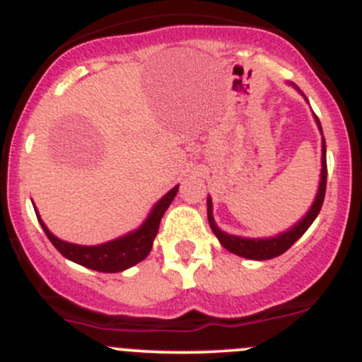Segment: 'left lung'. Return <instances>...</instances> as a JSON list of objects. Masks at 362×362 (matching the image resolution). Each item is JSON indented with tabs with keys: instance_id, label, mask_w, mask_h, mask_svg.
<instances>
[{
	"instance_id": "8db88e82",
	"label": "left lung",
	"mask_w": 362,
	"mask_h": 362,
	"mask_svg": "<svg viewBox=\"0 0 362 362\" xmlns=\"http://www.w3.org/2000/svg\"><path fill=\"white\" fill-rule=\"evenodd\" d=\"M293 86H296V84H293ZM297 90H299V88H297ZM315 120H317L318 129H320L322 132L320 122H318L317 117H315ZM325 187H327V159H325V139L322 138V173H320V185H318L317 198H315L313 205H311V209L308 210L306 216H304L296 226L286 230L285 233L276 235V237L244 238V237H237V235H230L226 233V231L217 228L216 221H214V216H212V199L210 198H206V216H209V223H210V228H212L214 235L219 238L221 245H223L224 249H228V251L233 252V255L242 256V258H247V259H270L283 255L285 251H288V249L292 247L300 237H303L304 231L311 226V223L317 219L318 212H320L322 205H324Z\"/></svg>"
}]
</instances>
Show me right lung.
Segmentation results:
<instances>
[{
  "label": "right lung",
  "instance_id": "obj_1",
  "mask_svg": "<svg viewBox=\"0 0 362 362\" xmlns=\"http://www.w3.org/2000/svg\"><path fill=\"white\" fill-rule=\"evenodd\" d=\"M177 191L178 185H175L168 194H164L163 198L156 203L152 212L148 214L146 221L138 228V230L100 245H77L65 240H59L58 237H54V235L47 230V226H45L44 221L40 219L37 210H35V212H37L38 223H40L42 230L45 231V235H47L49 240L52 242V245H54L65 258L72 259V262L79 263V265L86 267V269L99 270V272H122V270L136 265V263H139L141 259H145L146 256H148L153 244V238H156L157 231H159L160 219H163L164 212H166L168 206L171 205L173 198L177 196Z\"/></svg>",
  "mask_w": 362,
  "mask_h": 362
}]
</instances>
